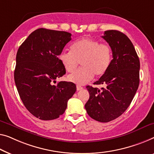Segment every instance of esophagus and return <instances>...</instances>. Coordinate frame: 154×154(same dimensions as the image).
<instances>
[{
  "label": "esophagus",
  "mask_w": 154,
  "mask_h": 154,
  "mask_svg": "<svg viewBox=\"0 0 154 154\" xmlns=\"http://www.w3.org/2000/svg\"><path fill=\"white\" fill-rule=\"evenodd\" d=\"M83 89V87L80 86H77V91H81Z\"/></svg>",
  "instance_id": "obj_1"
}]
</instances>
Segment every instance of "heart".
I'll use <instances>...</instances> for the list:
<instances>
[{"mask_svg": "<svg viewBox=\"0 0 154 154\" xmlns=\"http://www.w3.org/2000/svg\"><path fill=\"white\" fill-rule=\"evenodd\" d=\"M59 59L68 72L76 70L79 62L82 68L68 76V80L78 85H84L97 77L104 75L111 63V48L106 43H100L91 38H82L70 45V52H61Z\"/></svg>", "mask_w": 154, "mask_h": 154, "instance_id": "1", "label": "heart"}]
</instances>
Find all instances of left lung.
Masks as SVG:
<instances>
[{"label":"left lung","mask_w":154,"mask_h":154,"mask_svg":"<svg viewBox=\"0 0 154 154\" xmlns=\"http://www.w3.org/2000/svg\"><path fill=\"white\" fill-rule=\"evenodd\" d=\"M102 37L111 48L113 59L109 70L94 84L87 86L90 97L85 109L91 118L108 122L120 117L129 106L140 83V60L131 40L118 30H107Z\"/></svg>","instance_id":"left-lung-1"}]
</instances>
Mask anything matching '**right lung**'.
I'll return each mask as SVG.
<instances>
[{
    "label": "right lung",
    "mask_w": 154,
    "mask_h": 154,
    "mask_svg": "<svg viewBox=\"0 0 154 154\" xmlns=\"http://www.w3.org/2000/svg\"><path fill=\"white\" fill-rule=\"evenodd\" d=\"M71 34L45 28L36 29L18 50L14 81L24 106L40 120L58 118L76 91L72 82L56 79L66 74L58 58Z\"/></svg>",
    "instance_id": "1"
}]
</instances>
